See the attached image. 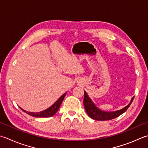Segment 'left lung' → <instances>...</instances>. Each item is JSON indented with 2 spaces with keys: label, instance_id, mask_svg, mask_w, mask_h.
I'll list each match as a JSON object with an SVG mask.
<instances>
[{
  "label": "left lung",
  "instance_id": "obj_1",
  "mask_svg": "<svg viewBox=\"0 0 148 148\" xmlns=\"http://www.w3.org/2000/svg\"><path fill=\"white\" fill-rule=\"evenodd\" d=\"M134 97H132V99L129 103V105L124 107L120 110H117L112 112H107L105 111H102L97 108L94 104L92 103L91 99L88 97L87 94L86 92H84V99H83V105L85 107L86 114L88 116L96 121H108L112 120L113 119H115L119 116L121 114H123L124 112H125L129 106L131 105Z\"/></svg>",
  "mask_w": 148,
  "mask_h": 148
}]
</instances>
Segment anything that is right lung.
<instances>
[{
  "mask_svg": "<svg viewBox=\"0 0 148 148\" xmlns=\"http://www.w3.org/2000/svg\"><path fill=\"white\" fill-rule=\"evenodd\" d=\"M66 93L64 94H63L62 96H61L58 99L56 102H55L53 105H52L51 107H49V108H47L45 110H43L42 112H36V113H33V112H26L24 110L20 108V109L22 110V111H24L25 112L26 114H27L28 115H31L33 117H49L54 115L56 113L58 110V109L60 108V106L62 104V101L64 99V97L65 96Z\"/></svg>",
  "mask_w": 148,
  "mask_h": 148,
  "instance_id": "obj_1",
  "label": "right lung"
}]
</instances>
